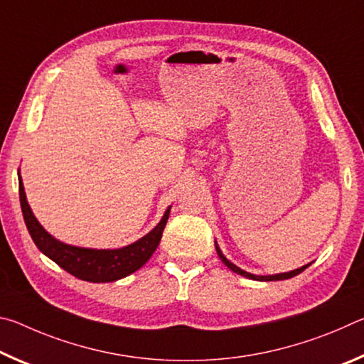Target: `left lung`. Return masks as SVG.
Masks as SVG:
<instances>
[{
    "label": "left lung",
    "instance_id": "1",
    "mask_svg": "<svg viewBox=\"0 0 364 364\" xmlns=\"http://www.w3.org/2000/svg\"><path fill=\"white\" fill-rule=\"evenodd\" d=\"M215 249H217V254H218V257H220V260L223 262V263L226 264V267L230 268L231 271H234V273H237V274H241V276H245V278H249V279H255V281H282V279H289V278H294V276L300 274L301 271H304L305 268L310 267V264H304V267H301V268H297V269H294V271H289V273L269 274V276H257V274L247 273V271L241 269L239 267H236V264H234V263H231L230 260H228V258L223 255V252L220 250V247L217 245V242H215Z\"/></svg>",
    "mask_w": 364,
    "mask_h": 364
}]
</instances>
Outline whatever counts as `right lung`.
I'll use <instances>...</instances> for the list:
<instances>
[{
    "instance_id": "add662e5",
    "label": "right lung",
    "mask_w": 364,
    "mask_h": 364,
    "mask_svg": "<svg viewBox=\"0 0 364 364\" xmlns=\"http://www.w3.org/2000/svg\"><path fill=\"white\" fill-rule=\"evenodd\" d=\"M19 197L23 220H26L27 230L36 247L46 257L51 258L53 262H56L67 273L88 282H112L125 278V276L134 273V271L143 267L156 252L170 215L168 207L162 220L159 221V225L151 232H147L144 237L138 239L136 242L127 245V247L101 250L85 249L58 241L38 223L27 202L21 175Z\"/></svg>"
}]
</instances>
